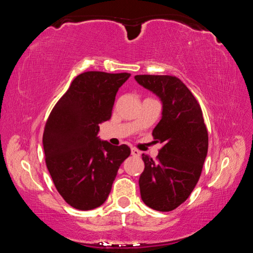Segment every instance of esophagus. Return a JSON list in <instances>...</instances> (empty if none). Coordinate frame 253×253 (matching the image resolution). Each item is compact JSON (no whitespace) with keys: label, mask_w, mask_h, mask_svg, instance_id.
<instances>
[{"label":"esophagus","mask_w":253,"mask_h":253,"mask_svg":"<svg viewBox=\"0 0 253 253\" xmlns=\"http://www.w3.org/2000/svg\"><path fill=\"white\" fill-rule=\"evenodd\" d=\"M131 155L138 157V156H140V152L137 148H131Z\"/></svg>","instance_id":"esophagus-1"}]
</instances>
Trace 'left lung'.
<instances>
[{
    "instance_id": "obj_1",
    "label": "left lung",
    "mask_w": 253,
    "mask_h": 253,
    "mask_svg": "<svg viewBox=\"0 0 253 253\" xmlns=\"http://www.w3.org/2000/svg\"><path fill=\"white\" fill-rule=\"evenodd\" d=\"M135 79L161 98L162 119L153 137L163 144L156 160L143 154L140 196L153 210L169 212L185 202L202 173L209 135L201 106L175 76L138 75Z\"/></svg>"
}]
</instances>
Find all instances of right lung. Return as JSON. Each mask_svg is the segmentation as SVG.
Masks as SVG:
<instances>
[{
  "instance_id": "obj_1",
  "label": "right lung",
  "mask_w": 253,
  "mask_h": 253,
  "mask_svg": "<svg viewBox=\"0 0 253 253\" xmlns=\"http://www.w3.org/2000/svg\"><path fill=\"white\" fill-rule=\"evenodd\" d=\"M130 74L85 71L72 80L46 119L43 149L46 168L59 194L77 210L105 202L119 166L130 155L127 145L113 146L97 137L110 119L118 89Z\"/></svg>"
}]
</instances>
